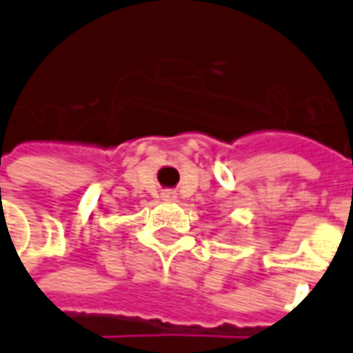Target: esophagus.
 <instances>
[{"instance_id":"obj_1","label":"esophagus","mask_w":353,"mask_h":353,"mask_svg":"<svg viewBox=\"0 0 353 353\" xmlns=\"http://www.w3.org/2000/svg\"><path fill=\"white\" fill-rule=\"evenodd\" d=\"M163 198H165V200H169V202H174V200H176V192L167 190V192H163Z\"/></svg>"}]
</instances>
